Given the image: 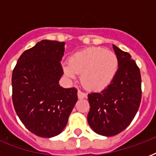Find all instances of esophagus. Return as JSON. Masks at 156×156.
Instances as JSON below:
<instances>
[{
    "label": "esophagus",
    "instance_id": "esophagus-1",
    "mask_svg": "<svg viewBox=\"0 0 156 156\" xmlns=\"http://www.w3.org/2000/svg\"><path fill=\"white\" fill-rule=\"evenodd\" d=\"M78 99H80V100H82V99H84V98L87 97V94H86V93H84V92H83L82 90H78Z\"/></svg>",
    "mask_w": 156,
    "mask_h": 156
}]
</instances>
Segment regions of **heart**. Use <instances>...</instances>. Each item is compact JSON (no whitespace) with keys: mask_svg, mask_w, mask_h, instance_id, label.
<instances>
[{"mask_svg":"<svg viewBox=\"0 0 156 156\" xmlns=\"http://www.w3.org/2000/svg\"><path fill=\"white\" fill-rule=\"evenodd\" d=\"M118 59L114 52L102 48H89L71 56L69 64L63 66L68 78L81 73V82L86 88L100 90L113 80L118 69Z\"/></svg>","mask_w":156,"mask_h":156,"instance_id":"1","label":"heart"}]
</instances>
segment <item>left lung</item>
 <instances>
[{
	"instance_id": "8db88e82",
	"label": "left lung",
	"mask_w": 156,
	"mask_h": 156,
	"mask_svg": "<svg viewBox=\"0 0 156 156\" xmlns=\"http://www.w3.org/2000/svg\"><path fill=\"white\" fill-rule=\"evenodd\" d=\"M118 59L113 80L101 92L88 94L90 111L87 121L98 134L111 137L128 127L142 99L141 73L130 54L112 45Z\"/></svg>"
}]
</instances>
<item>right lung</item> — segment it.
Instances as JSON below:
<instances>
[{
    "mask_svg": "<svg viewBox=\"0 0 156 156\" xmlns=\"http://www.w3.org/2000/svg\"><path fill=\"white\" fill-rule=\"evenodd\" d=\"M65 43L41 40L18 58L12 74L14 109L27 129L42 138L61 133L78 101V90L63 88Z\"/></svg>",
    "mask_w": 156,
    "mask_h": 156,
    "instance_id": "right-lung-1",
    "label": "right lung"
}]
</instances>
